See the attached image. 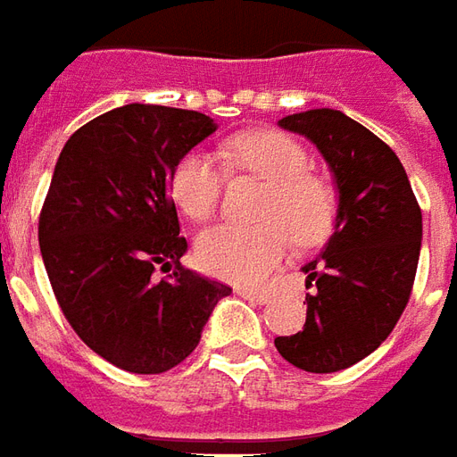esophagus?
Returning <instances> with one entry per match:
<instances>
[{"instance_id": "34e87169", "label": "esophagus", "mask_w": 457, "mask_h": 457, "mask_svg": "<svg viewBox=\"0 0 457 457\" xmlns=\"http://www.w3.org/2000/svg\"><path fill=\"white\" fill-rule=\"evenodd\" d=\"M237 295L247 302H257V304H267L270 302V295L267 292H260V289H250V287H237Z\"/></svg>"}]
</instances>
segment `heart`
I'll use <instances>...</instances> for the list:
<instances>
[{"label": "heart", "instance_id": "b5f03b06", "mask_svg": "<svg viewBox=\"0 0 457 457\" xmlns=\"http://www.w3.org/2000/svg\"><path fill=\"white\" fill-rule=\"evenodd\" d=\"M220 161L229 173L252 175L267 183L257 220L260 225H220L197 237V262L205 272L235 284L262 282L299 247L319 245L337 222L334 187L309 173V155L295 138L277 130H257L228 140ZM225 175L207 153H187L175 165L170 195L195 222L218 212Z\"/></svg>", "mask_w": 457, "mask_h": 457}]
</instances>
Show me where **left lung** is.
Wrapping results in <instances>:
<instances>
[{"label":"left lung","instance_id":"8db88e82","mask_svg":"<svg viewBox=\"0 0 457 457\" xmlns=\"http://www.w3.org/2000/svg\"><path fill=\"white\" fill-rule=\"evenodd\" d=\"M309 138L337 185V222L317 260L306 262V321L274 346L309 373L366 359L401 319L416 279L423 215L388 145L341 111L312 108L279 120Z\"/></svg>","mask_w":457,"mask_h":457}]
</instances>
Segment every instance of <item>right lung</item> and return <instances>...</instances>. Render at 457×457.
Listing matches in <instances>:
<instances>
[{
	"label": "right lung",
	"mask_w": 457,
	"mask_h": 457,
	"mask_svg": "<svg viewBox=\"0 0 457 457\" xmlns=\"http://www.w3.org/2000/svg\"><path fill=\"white\" fill-rule=\"evenodd\" d=\"M218 130L205 113L129 104L66 140L39 218L41 260L88 349L130 373H162L200 344L228 284L185 270L170 197L178 161ZM158 269L170 271L162 280Z\"/></svg>",
	"instance_id": "obj_1"
}]
</instances>
